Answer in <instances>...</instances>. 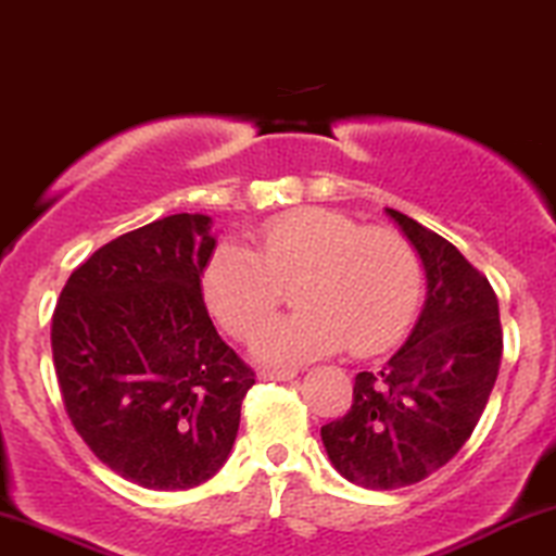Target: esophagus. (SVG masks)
I'll return each instance as SVG.
<instances>
[{
	"mask_svg": "<svg viewBox=\"0 0 556 556\" xmlns=\"http://www.w3.org/2000/svg\"><path fill=\"white\" fill-rule=\"evenodd\" d=\"M298 372L295 370H264L261 372V378L264 380H292Z\"/></svg>",
	"mask_w": 556,
	"mask_h": 556,
	"instance_id": "obj_1",
	"label": "esophagus"
}]
</instances>
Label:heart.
<instances>
[{"label": "heart", "mask_w": 556, "mask_h": 556, "mask_svg": "<svg viewBox=\"0 0 556 556\" xmlns=\"http://www.w3.org/2000/svg\"><path fill=\"white\" fill-rule=\"evenodd\" d=\"M290 285L300 311L258 333L253 354L261 363L300 365L342 346L380 350L409 320L422 269L404 232L313 206L269 219L256 253L219 245L202 277L212 316L238 339H251L274 316Z\"/></svg>", "instance_id": "obj_1"}]
</instances>
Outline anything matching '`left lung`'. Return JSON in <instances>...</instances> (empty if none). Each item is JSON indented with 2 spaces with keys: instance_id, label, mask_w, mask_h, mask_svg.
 Segmentation results:
<instances>
[{
  "instance_id": "1",
  "label": "left lung",
  "mask_w": 556,
  "mask_h": 556,
  "mask_svg": "<svg viewBox=\"0 0 556 556\" xmlns=\"http://www.w3.org/2000/svg\"><path fill=\"white\" fill-rule=\"evenodd\" d=\"M422 258L427 300L406 344L354 378L352 406L320 427L333 469L365 490L417 484L471 438L497 380V295L456 245L386 210Z\"/></svg>"
}]
</instances>
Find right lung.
I'll list each match as a JSON object with an SVG mask.
<instances>
[{
	"label": "right lung",
	"instance_id": "add662e5",
	"mask_svg": "<svg viewBox=\"0 0 556 556\" xmlns=\"http://www.w3.org/2000/svg\"><path fill=\"white\" fill-rule=\"evenodd\" d=\"M212 217L170 214L124 232L66 279L51 318L72 425L118 477L191 490L223 469L256 376L202 298Z\"/></svg>",
	"mask_w": 556,
	"mask_h": 556
}]
</instances>
